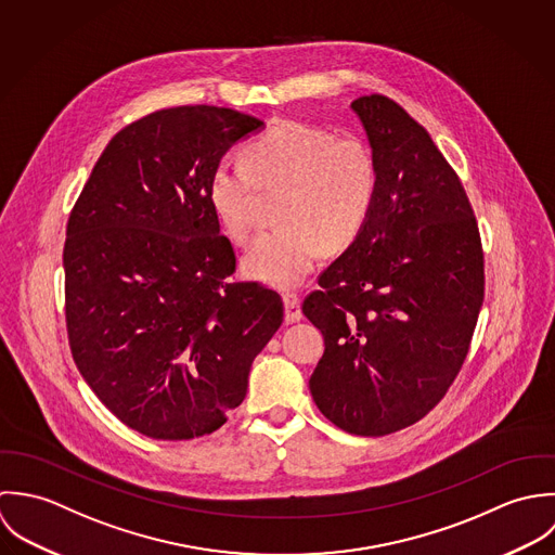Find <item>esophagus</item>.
<instances>
[{
  "label": "esophagus",
  "instance_id": "obj_1",
  "mask_svg": "<svg viewBox=\"0 0 555 555\" xmlns=\"http://www.w3.org/2000/svg\"><path fill=\"white\" fill-rule=\"evenodd\" d=\"M283 302H285V322H287V324L300 322V318H302L300 298H298L296 294H285V296H283Z\"/></svg>",
  "mask_w": 555,
  "mask_h": 555
}]
</instances>
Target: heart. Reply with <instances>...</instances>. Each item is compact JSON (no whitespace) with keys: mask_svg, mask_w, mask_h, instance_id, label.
<instances>
[{"mask_svg":"<svg viewBox=\"0 0 555 555\" xmlns=\"http://www.w3.org/2000/svg\"><path fill=\"white\" fill-rule=\"evenodd\" d=\"M259 191L283 193L276 221L242 259L248 279L270 287L300 285L324 250H347L371 221L379 163L371 143L331 128L283 121L246 147V160H222L210 178V204L227 233L244 244L257 229Z\"/></svg>","mask_w":555,"mask_h":555,"instance_id":"heart-1","label":"heart"}]
</instances>
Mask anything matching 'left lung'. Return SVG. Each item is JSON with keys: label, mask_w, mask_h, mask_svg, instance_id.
Returning a JSON list of instances; mask_svg holds the SVG:
<instances>
[{"label": "left lung", "mask_w": 555, "mask_h": 555, "mask_svg": "<svg viewBox=\"0 0 555 555\" xmlns=\"http://www.w3.org/2000/svg\"><path fill=\"white\" fill-rule=\"evenodd\" d=\"M351 109L379 163L377 204L302 313L326 343L313 401L338 429L377 438L425 418L459 375L485 298V255L461 180L425 126L382 94Z\"/></svg>", "instance_id": "left-lung-1"}]
</instances>
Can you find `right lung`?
<instances>
[{
    "mask_svg": "<svg viewBox=\"0 0 555 555\" xmlns=\"http://www.w3.org/2000/svg\"><path fill=\"white\" fill-rule=\"evenodd\" d=\"M261 126L208 105L150 113L113 137L70 212L75 364L113 416L152 440L222 427L283 324L276 292L231 283L235 253L210 204L224 152Z\"/></svg>",
    "mask_w": 555,
    "mask_h": 555,
    "instance_id": "right-lung-1",
    "label": "right lung"
}]
</instances>
